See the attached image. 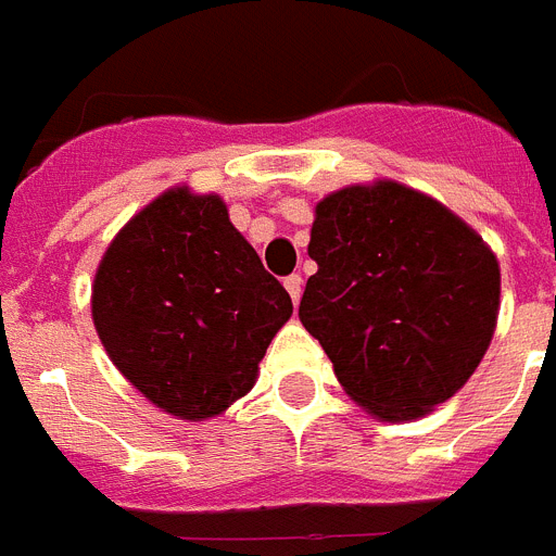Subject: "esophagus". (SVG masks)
I'll return each instance as SVG.
<instances>
[{"mask_svg":"<svg viewBox=\"0 0 556 556\" xmlns=\"http://www.w3.org/2000/svg\"><path fill=\"white\" fill-rule=\"evenodd\" d=\"M283 287H287V292H290V299L299 304L301 292H304V278H301L299 273L287 275V278H283Z\"/></svg>","mask_w":556,"mask_h":556,"instance_id":"1","label":"esophagus"}]
</instances>
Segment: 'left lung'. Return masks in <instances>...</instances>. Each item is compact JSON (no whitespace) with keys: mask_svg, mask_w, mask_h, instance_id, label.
<instances>
[{"mask_svg":"<svg viewBox=\"0 0 556 556\" xmlns=\"http://www.w3.org/2000/svg\"><path fill=\"white\" fill-rule=\"evenodd\" d=\"M299 315L341 388L384 421L419 419L482 362L500 313V264L468 224L393 180L315 206Z\"/></svg>","mask_w":556,"mask_h":556,"instance_id":"8db88e82","label":"left lung"}]
</instances>
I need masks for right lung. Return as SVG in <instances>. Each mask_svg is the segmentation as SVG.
Segmentation results:
<instances>
[{
    "mask_svg": "<svg viewBox=\"0 0 556 556\" xmlns=\"http://www.w3.org/2000/svg\"><path fill=\"white\" fill-rule=\"evenodd\" d=\"M91 315L117 370L180 419L224 413L292 315L217 194L172 189L111 241Z\"/></svg>",
    "mask_w": 556,
    "mask_h": 556,
    "instance_id": "add662e5",
    "label": "right lung"
}]
</instances>
